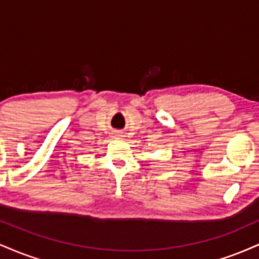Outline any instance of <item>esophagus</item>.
<instances>
[{"instance_id": "obj_1", "label": "esophagus", "mask_w": 259, "mask_h": 259, "mask_svg": "<svg viewBox=\"0 0 259 259\" xmlns=\"http://www.w3.org/2000/svg\"><path fill=\"white\" fill-rule=\"evenodd\" d=\"M115 136H121V135H119V134H115Z\"/></svg>"}]
</instances>
